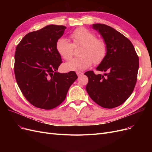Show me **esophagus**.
<instances>
[{"instance_id": "obj_1", "label": "esophagus", "mask_w": 152, "mask_h": 152, "mask_svg": "<svg viewBox=\"0 0 152 152\" xmlns=\"http://www.w3.org/2000/svg\"><path fill=\"white\" fill-rule=\"evenodd\" d=\"M77 75H78V77H80L82 75H83V72H77Z\"/></svg>"}]
</instances>
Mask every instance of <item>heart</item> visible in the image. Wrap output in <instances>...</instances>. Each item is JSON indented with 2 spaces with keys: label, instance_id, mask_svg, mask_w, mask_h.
<instances>
[{
  "label": "heart",
  "instance_id": "b5f03b06",
  "mask_svg": "<svg viewBox=\"0 0 152 152\" xmlns=\"http://www.w3.org/2000/svg\"><path fill=\"white\" fill-rule=\"evenodd\" d=\"M70 38L72 42L61 37L58 39L56 44L58 53L66 61L73 58L75 48L81 46L79 51L81 56L64 65V68L67 71L85 70L91 66L93 62L95 65L102 63L107 56V42L102 38L96 37V34L88 29L84 27L77 28L70 34Z\"/></svg>",
  "mask_w": 152,
  "mask_h": 152
}]
</instances>
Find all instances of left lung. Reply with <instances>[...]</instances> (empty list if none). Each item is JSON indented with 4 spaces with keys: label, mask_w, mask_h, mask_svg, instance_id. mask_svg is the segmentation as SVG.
I'll return each mask as SVG.
<instances>
[{
    "label": "left lung",
    "mask_w": 152,
    "mask_h": 152,
    "mask_svg": "<svg viewBox=\"0 0 152 152\" xmlns=\"http://www.w3.org/2000/svg\"><path fill=\"white\" fill-rule=\"evenodd\" d=\"M107 42L108 51L96 70L107 72L104 75L87 71L86 91L94 102L105 108H113L124 103L134 91L139 68V58L131 41L107 25L96 23Z\"/></svg>",
    "instance_id": "left-lung-1"
}]
</instances>
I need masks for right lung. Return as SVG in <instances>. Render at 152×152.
I'll use <instances>...</instances> for the list:
<instances>
[{"instance_id": "obj_1", "label": "right lung", "mask_w": 152, "mask_h": 152, "mask_svg": "<svg viewBox=\"0 0 152 152\" xmlns=\"http://www.w3.org/2000/svg\"><path fill=\"white\" fill-rule=\"evenodd\" d=\"M65 26L48 25L30 32L17 45L15 55V78L22 94L34 107L56 108L65 100L76 73H58L62 63L56 44Z\"/></svg>"}]
</instances>
